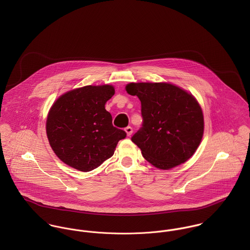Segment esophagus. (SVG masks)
<instances>
[{"label": "esophagus", "instance_id": "34e87169", "mask_svg": "<svg viewBox=\"0 0 250 250\" xmlns=\"http://www.w3.org/2000/svg\"><path fill=\"white\" fill-rule=\"evenodd\" d=\"M125 132H126L127 136H128V137H130V136L133 134V128H132V127H130V126H128V127H126V128H125Z\"/></svg>", "mask_w": 250, "mask_h": 250}]
</instances>
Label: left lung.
<instances>
[{"label":"left lung","instance_id":"obj_1","mask_svg":"<svg viewBox=\"0 0 250 250\" xmlns=\"http://www.w3.org/2000/svg\"><path fill=\"white\" fill-rule=\"evenodd\" d=\"M130 95L142 102L143 127L132 137L144 159L160 169L187 162L203 137L204 118L196 99L167 83H130Z\"/></svg>","mask_w":250,"mask_h":250}]
</instances>
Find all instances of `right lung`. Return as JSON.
Listing matches in <instances>:
<instances>
[{"instance_id":"obj_1","label":"right lung","mask_w":250,"mask_h":250,"mask_svg":"<svg viewBox=\"0 0 250 250\" xmlns=\"http://www.w3.org/2000/svg\"><path fill=\"white\" fill-rule=\"evenodd\" d=\"M114 94L109 84L86 85L62 95L50 108L46 121L49 143L67 166L87 172L109 159L123 130L112 125L105 104Z\"/></svg>"}]
</instances>
